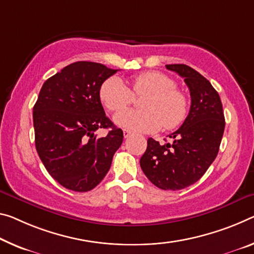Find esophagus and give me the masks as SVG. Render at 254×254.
<instances>
[{"label": "esophagus", "mask_w": 254, "mask_h": 254, "mask_svg": "<svg viewBox=\"0 0 254 254\" xmlns=\"http://www.w3.org/2000/svg\"><path fill=\"white\" fill-rule=\"evenodd\" d=\"M123 135H124V138L127 139V138H130V136L132 135V132L128 131V130H123Z\"/></svg>", "instance_id": "esophagus-1"}]
</instances>
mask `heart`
<instances>
[{
  "label": "heart",
  "instance_id": "heart-1",
  "mask_svg": "<svg viewBox=\"0 0 254 254\" xmlns=\"http://www.w3.org/2000/svg\"><path fill=\"white\" fill-rule=\"evenodd\" d=\"M146 95L140 111H124L115 115L118 126L134 132L178 127L187 118L188 99L176 89L170 76L156 71L140 73L132 79V91L118 76L108 78L99 89V97L108 111L119 112L133 102L134 95Z\"/></svg>",
  "mask_w": 254,
  "mask_h": 254
}]
</instances>
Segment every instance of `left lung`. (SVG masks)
Here are the masks:
<instances>
[{
    "mask_svg": "<svg viewBox=\"0 0 254 254\" xmlns=\"http://www.w3.org/2000/svg\"><path fill=\"white\" fill-rule=\"evenodd\" d=\"M166 69L184 78L190 89V112L182 127L170 134L172 143L148 139L140 166L157 188L176 191L200 180L215 160L225 118L218 92L203 75L185 64H168Z\"/></svg>",
    "mask_w": 254,
    "mask_h": 254,
    "instance_id": "8db88e82",
    "label": "left lung"
}]
</instances>
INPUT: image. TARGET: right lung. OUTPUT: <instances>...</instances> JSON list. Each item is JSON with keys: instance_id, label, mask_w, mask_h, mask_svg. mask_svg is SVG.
<instances>
[{"instance_id": "add662e5", "label": "right lung", "mask_w": 254, "mask_h": 254, "mask_svg": "<svg viewBox=\"0 0 254 254\" xmlns=\"http://www.w3.org/2000/svg\"><path fill=\"white\" fill-rule=\"evenodd\" d=\"M118 71L74 62L47 79L39 91L33 113L36 150L52 178L69 190L97 187L123 142V131L107 118L99 97L103 82ZM99 128L111 130L98 138Z\"/></svg>"}]
</instances>
